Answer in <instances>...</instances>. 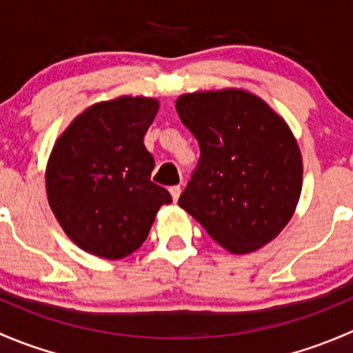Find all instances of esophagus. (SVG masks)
I'll return each mask as SVG.
<instances>
[{
  "mask_svg": "<svg viewBox=\"0 0 353 353\" xmlns=\"http://www.w3.org/2000/svg\"><path fill=\"white\" fill-rule=\"evenodd\" d=\"M169 191H170V196H172L174 201H177L181 196V186H170Z\"/></svg>",
  "mask_w": 353,
  "mask_h": 353,
  "instance_id": "obj_1",
  "label": "esophagus"
}]
</instances>
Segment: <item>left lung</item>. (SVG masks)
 <instances>
[{
    "label": "left lung",
    "mask_w": 353,
    "mask_h": 353,
    "mask_svg": "<svg viewBox=\"0 0 353 353\" xmlns=\"http://www.w3.org/2000/svg\"><path fill=\"white\" fill-rule=\"evenodd\" d=\"M176 109L201 152L179 206L227 251H258L282 232L301 198L302 155L294 133L243 88L184 94Z\"/></svg>",
    "instance_id": "left-lung-1"
}]
</instances>
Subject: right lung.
I'll return each mask as SVG.
<instances>
[{"label":"right lung","instance_id":"right-lung-1","mask_svg":"<svg viewBox=\"0 0 353 353\" xmlns=\"http://www.w3.org/2000/svg\"><path fill=\"white\" fill-rule=\"evenodd\" d=\"M159 101L123 97L78 114L56 140L46 193L66 236L83 251L123 259L147 239L169 191L152 183L154 157L143 138Z\"/></svg>","mask_w":353,"mask_h":353}]
</instances>
